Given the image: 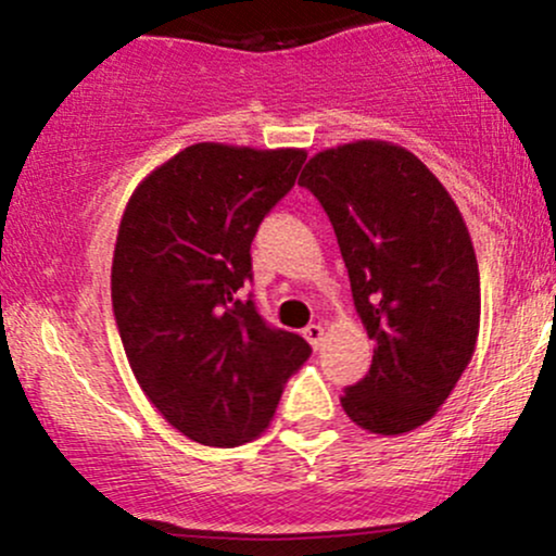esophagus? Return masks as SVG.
Segmentation results:
<instances>
[{"label":"esophagus","mask_w":556,"mask_h":556,"mask_svg":"<svg viewBox=\"0 0 556 556\" xmlns=\"http://www.w3.org/2000/svg\"><path fill=\"white\" fill-rule=\"evenodd\" d=\"M303 337L311 342V348H318L324 340V327L321 324H308V327L303 329Z\"/></svg>","instance_id":"obj_1"}]
</instances>
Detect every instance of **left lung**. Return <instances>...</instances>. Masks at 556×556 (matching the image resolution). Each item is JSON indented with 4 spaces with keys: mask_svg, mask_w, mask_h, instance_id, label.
<instances>
[{
    "mask_svg": "<svg viewBox=\"0 0 556 556\" xmlns=\"http://www.w3.org/2000/svg\"><path fill=\"white\" fill-rule=\"evenodd\" d=\"M298 185L334 227L374 361L342 407L361 429L407 433L444 405L473 358L481 279L468 227L444 185L387 140L327 149Z\"/></svg>",
    "mask_w": 556,
    "mask_h": 556,
    "instance_id": "left-lung-1",
    "label": "left lung"
}]
</instances>
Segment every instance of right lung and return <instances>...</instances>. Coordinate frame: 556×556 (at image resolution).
Returning a JSON list of instances; mask_svg holds the SVG:
<instances>
[{
	"instance_id": "1",
	"label": "right lung",
	"mask_w": 556,
	"mask_h": 556,
	"mask_svg": "<svg viewBox=\"0 0 556 556\" xmlns=\"http://www.w3.org/2000/svg\"><path fill=\"white\" fill-rule=\"evenodd\" d=\"M305 151L195 143L138 185L119 222L112 308L146 397L177 431L238 446L269 426L311 344L269 327L251 242L290 193Z\"/></svg>"
}]
</instances>
